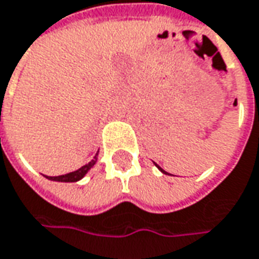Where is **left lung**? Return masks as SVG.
Here are the masks:
<instances>
[{
    "label": "left lung",
    "mask_w": 259,
    "mask_h": 259,
    "mask_svg": "<svg viewBox=\"0 0 259 259\" xmlns=\"http://www.w3.org/2000/svg\"><path fill=\"white\" fill-rule=\"evenodd\" d=\"M154 164H155V163H154ZM155 165H157V167H158V170H160V171H161V173L167 174V173H165V171H164V170H163V168H161V167H160V165H158V164H155Z\"/></svg>",
    "instance_id": "obj_1"
}]
</instances>
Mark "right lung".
Returning a JSON list of instances; mask_svg holds the SVG:
<instances>
[{"instance_id": "obj_1", "label": "right lung", "mask_w": 259, "mask_h": 259, "mask_svg": "<svg viewBox=\"0 0 259 259\" xmlns=\"http://www.w3.org/2000/svg\"><path fill=\"white\" fill-rule=\"evenodd\" d=\"M99 153V151H98ZM98 153L95 154L94 160H91L88 164H85L83 167H80L79 170H76V171H72V173H67L63 174V176H56V177H50V176H46V179H49V180H53V182H63V183H75V182H79L80 179H83L85 177V174L92 168L96 163V160H98Z\"/></svg>"}]
</instances>
